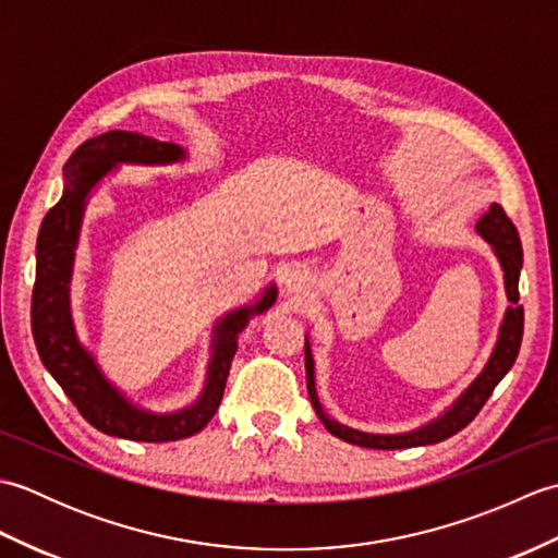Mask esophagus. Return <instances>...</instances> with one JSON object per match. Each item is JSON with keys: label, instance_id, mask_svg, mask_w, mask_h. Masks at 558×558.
<instances>
[{"label": "esophagus", "instance_id": "1", "mask_svg": "<svg viewBox=\"0 0 558 558\" xmlns=\"http://www.w3.org/2000/svg\"><path fill=\"white\" fill-rule=\"evenodd\" d=\"M282 286H286L288 294H294V298H304V294H310V290L314 288V278L306 268L292 266L286 272V278H282Z\"/></svg>", "mask_w": 558, "mask_h": 558}]
</instances>
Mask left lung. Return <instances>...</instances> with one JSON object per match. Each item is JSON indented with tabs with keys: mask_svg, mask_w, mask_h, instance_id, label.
<instances>
[{
	"mask_svg": "<svg viewBox=\"0 0 558 558\" xmlns=\"http://www.w3.org/2000/svg\"><path fill=\"white\" fill-rule=\"evenodd\" d=\"M475 230L482 234V240L492 246L496 260H499V266L504 270L506 298L511 302V306H506L504 312L499 333H496V342L487 364L482 366V372L472 378L470 386L462 390V393L450 402L438 417L429 420L426 424L414 426L410 432L374 434V432H362V429H354V426L342 424L330 417V414L324 410L322 400H318V393H316V366H314L312 342H310V336H306V342H304L306 390H310V400L318 414V420L324 422V426L330 434L352 446L378 448V450L438 444L444 441V438L458 434L460 429H465V426L475 420V414L482 410L484 402H487L492 390L499 386V381L508 372H511L520 350V340H523V306L518 304V278H520V268H523V248H520V236H518L515 225L508 220V216L499 204L489 206V210L477 220Z\"/></svg>",
	"mask_w": 558,
	"mask_h": 558,
	"instance_id": "1",
	"label": "left lung"
}]
</instances>
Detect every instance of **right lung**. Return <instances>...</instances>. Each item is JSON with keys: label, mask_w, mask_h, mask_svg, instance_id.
Wrapping results in <instances>:
<instances>
[{"label": "right lung", "mask_w": 558, "mask_h": 558, "mask_svg": "<svg viewBox=\"0 0 558 558\" xmlns=\"http://www.w3.org/2000/svg\"><path fill=\"white\" fill-rule=\"evenodd\" d=\"M184 160H189V153L182 146L165 144L138 132L114 129L88 138L71 153L64 165L62 198L43 218L38 246H35L31 324L45 369L98 432L129 441H180L204 429L222 400L225 381L236 352V338L254 316L268 312L278 300L276 282H270L254 302L234 306L213 324L204 388L194 402L172 412L138 405L110 381L96 354L83 345L71 314V278H74L81 225L90 196L122 165L165 168Z\"/></svg>", "instance_id": "add662e5"}]
</instances>
